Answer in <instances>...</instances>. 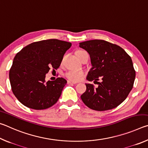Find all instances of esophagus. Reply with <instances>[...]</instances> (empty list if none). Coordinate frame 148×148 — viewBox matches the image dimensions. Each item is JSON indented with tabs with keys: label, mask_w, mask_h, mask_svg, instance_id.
I'll list each match as a JSON object with an SVG mask.
<instances>
[{
	"label": "esophagus",
	"mask_w": 148,
	"mask_h": 148,
	"mask_svg": "<svg viewBox=\"0 0 148 148\" xmlns=\"http://www.w3.org/2000/svg\"><path fill=\"white\" fill-rule=\"evenodd\" d=\"M67 84H69V85H72V84H76V82H71V81H70V80H68V81H67Z\"/></svg>",
	"instance_id": "1"
}]
</instances>
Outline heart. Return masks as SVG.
Segmentation results:
<instances>
[{"label": "heart", "instance_id": "1", "mask_svg": "<svg viewBox=\"0 0 148 148\" xmlns=\"http://www.w3.org/2000/svg\"><path fill=\"white\" fill-rule=\"evenodd\" d=\"M84 51H77V53H79ZM65 77L67 79L72 82H78L83 78L84 76V72L81 71H77V70H69L64 74Z\"/></svg>", "mask_w": 148, "mask_h": 148}]
</instances>
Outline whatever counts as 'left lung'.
<instances>
[{
	"label": "left lung",
	"mask_w": 148,
	"mask_h": 148,
	"mask_svg": "<svg viewBox=\"0 0 148 148\" xmlns=\"http://www.w3.org/2000/svg\"><path fill=\"white\" fill-rule=\"evenodd\" d=\"M79 47L88 52L91 59L92 68L87 79L94 82L102 79L97 88L86 84V91L81 95L82 101L97 111L118 106L133 87L136 73L131 57L120 46L102 40L80 42Z\"/></svg>",
	"instance_id": "8db88e82"
}]
</instances>
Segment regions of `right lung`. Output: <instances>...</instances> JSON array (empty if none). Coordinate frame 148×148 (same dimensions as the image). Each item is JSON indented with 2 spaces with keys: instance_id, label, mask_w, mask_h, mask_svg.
I'll return each instance as SVG.
<instances>
[{
  "instance_id": "right-lung-1",
  "label": "right lung",
  "mask_w": 148,
  "mask_h": 148,
  "mask_svg": "<svg viewBox=\"0 0 148 148\" xmlns=\"http://www.w3.org/2000/svg\"><path fill=\"white\" fill-rule=\"evenodd\" d=\"M71 42L44 40L29 44L15 56L10 70L12 90L24 106L34 110L48 108L56 103L66 80H45L50 69H57Z\"/></svg>"
}]
</instances>
